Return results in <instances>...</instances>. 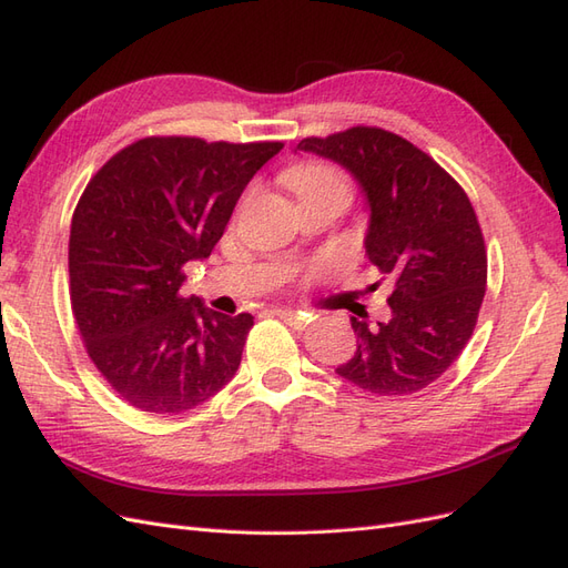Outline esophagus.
<instances>
[{
    "mask_svg": "<svg viewBox=\"0 0 568 568\" xmlns=\"http://www.w3.org/2000/svg\"><path fill=\"white\" fill-rule=\"evenodd\" d=\"M274 315L282 317L288 324H296V326H305L313 317V313H305V311H274Z\"/></svg>",
    "mask_w": 568,
    "mask_h": 568,
    "instance_id": "obj_1",
    "label": "esophagus"
}]
</instances>
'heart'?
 <instances>
[{"instance_id":"heart-1","label":"heart","mask_w":568,"mask_h":568,"mask_svg":"<svg viewBox=\"0 0 568 568\" xmlns=\"http://www.w3.org/2000/svg\"><path fill=\"white\" fill-rule=\"evenodd\" d=\"M284 180H286V186L291 189V192L296 194L298 203L329 192V189H346L348 192L346 178H343L341 170L329 163H322V161L298 163L288 170Z\"/></svg>"}]
</instances>
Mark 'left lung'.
Instances as JSON below:
<instances>
[{
    "label": "left lung",
    "mask_w": 568,
    "mask_h": 568,
    "mask_svg": "<svg viewBox=\"0 0 568 568\" xmlns=\"http://www.w3.org/2000/svg\"><path fill=\"white\" fill-rule=\"evenodd\" d=\"M296 149L332 159L363 186L367 257L395 282L386 322L351 317L357 351L336 374L393 398L426 388L467 346L486 296L488 255L469 196L428 153L382 128L305 136Z\"/></svg>",
    "instance_id": "left-lung-1"
}]
</instances>
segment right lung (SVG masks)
Masks as SVG:
<instances>
[{
    "mask_svg": "<svg viewBox=\"0 0 568 568\" xmlns=\"http://www.w3.org/2000/svg\"><path fill=\"white\" fill-rule=\"evenodd\" d=\"M282 146L144 136L84 186L68 242L73 317L92 363L132 407L180 415L232 382L253 317L182 298V267L211 255L246 184Z\"/></svg>",
    "mask_w": 568,
    "mask_h": 568,
    "instance_id": "obj_1",
    "label": "right lung"
}]
</instances>
